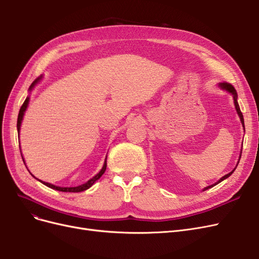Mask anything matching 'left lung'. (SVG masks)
Listing matches in <instances>:
<instances>
[{"mask_svg":"<svg viewBox=\"0 0 259 259\" xmlns=\"http://www.w3.org/2000/svg\"><path fill=\"white\" fill-rule=\"evenodd\" d=\"M219 86H221V88L223 89V90H226L227 92H229V93H231L232 94V96H233V99H234V106H236V109H237V112H238V114H239V116H240V119H241V122H242V125L243 126H244V119H243V114H242V112H241V110H240V107H239V104H238V101H237V98H238V95H237V91L234 90V88L233 86L230 84V83H227V82H224V83H221L219 84ZM234 171V169L232 170V171H230L229 174H227V175H225L223 178H221V180H219L218 183H216V184H214V185H211V186H208V187H206L204 190H207L208 188H211V187H214L215 185H217V184H219L221 182H223L224 179H226V178H228L232 173Z\"/></svg>","mask_w":259,"mask_h":259,"instance_id":"8db88e82","label":"left lung"}]
</instances>
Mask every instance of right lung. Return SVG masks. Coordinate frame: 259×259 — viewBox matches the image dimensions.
Instances as JSON below:
<instances>
[{
    "mask_svg": "<svg viewBox=\"0 0 259 259\" xmlns=\"http://www.w3.org/2000/svg\"><path fill=\"white\" fill-rule=\"evenodd\" d=\"M41 80V76L40 77H37V79H35L34 81H33V83L31 84V86H30V90H32L33 89V86ZM28 103H29V98H27L26 100H25V103L22 104V106H21V108H20V110H19V114H18V119H17V130H18V133H19V130H20V125H21V121H22V117H23V113H25V111H26V109H27V107H28ZM22 156V155H21ZM106 168H107V159H106V161H105V164H104V166H103V168H101V170L99 171V173L95 176V177H93L92 179H90L88 183L86 184H84V185H82V186H77V187H57V186H54V185H52V184H49V183H44V182H40L42 183V184H44L45 186H48V187H50V188H52V189H55V190H58V191H62V192H81V191H84V190H86V189H89V188H91L93 185H94V183L96 182V180H98L101 176H103V174L105 173L106 171Z\"/></svg>",
    "mask_w": 259,
    "mask_h": 259,
    "instance_id": "1",
    "label": "right lung"
}]
</instances>
